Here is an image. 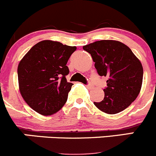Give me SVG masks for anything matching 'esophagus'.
Masks as SVG:
<instances>
[{"label": "esophagus", "mask_w": 156, "mask_h": 156, "mask_svg": "<svg viewBox=\"0 0 156 156\" xmlns=\"http://www.w3.org/2000/svg\"><path fill=\"white\" fill-rule=\"evenodd\" d=\"M86 87H87L88 89H92V88L93 87V85H92L91 83H89L87 85H86Z\"/></svg>", "instance_id": "1"}]
</instances>
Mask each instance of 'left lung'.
<instances>
[{
    "instance_id": "8db88e82",
    "label": "left lung",
    "mask_w": 156,
    "mask_h": 156,
    "mask_svg": "<svg viewBox=\"0 0 156 156\" xmlns=\"http://www.w3.org/2000/svg\"><path fill=\"white\" fill-rule=\"evenodd\" d=\"M83 48L92 56L98 74L108 78L104 98L94 105L110 115L124 111L141 89L143 69L140 61L130 48L114 40L97 41Z\"/></svg>"
}]
</instances>
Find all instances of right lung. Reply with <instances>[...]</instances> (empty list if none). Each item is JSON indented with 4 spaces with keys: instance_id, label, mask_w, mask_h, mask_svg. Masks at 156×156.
Segmentation results:
<instances>
[{
    "instance_id": "1",
    "label": "right lung",
    "mask_w": 156,
    "mask_h": 156,
    "mask_svg": "<svg viewBox=\"0 0 156 156\" xmlns=\"http://www.w3.org/2000/svg\"><path fill=\"white\" fill-rule=\"evenodd\" d=\"M76 50L75 46L44 40L23 58L17 69L19 87L31 108L47 116L64 105L73 86L66 79L70 72L67 63Z\"/></svg>"
}]
</instances>
